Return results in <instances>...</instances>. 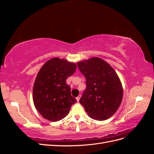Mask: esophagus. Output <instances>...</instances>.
Listing matches in <instances>:
<instances>
[{"label": "esophagus", "mask_w": 154, "mask_h": 154, "mask_svg": "<svg viewBox=\"0 0 154 154\" xmlns=\"http://www.w3.org/2000/svg\"><path fill=\"white\" fill-rule=\"evenodd\" d=\"M80 97H81V95H79L78 97H76V100H77V101H78V102H79V101H80Z\"/></svg>", "instance_id": "1"}]
</instances>
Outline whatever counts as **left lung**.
<instances>
[{"mask_svg":"<svg viewBox=\"0 0 154 154\" xmlns=\"http://www.w3.org/2000/svg\"><path fill=\"white\" fill-rule=\"evenodd\" d=\"M86 78V89L80 103L91 118L109 119L119 107L123 87L114 69L101 58L94 57L77 63Z\"/></svg>","mask_w":154,"mask_h":154,"instance_id":"8db88e82","label":"left lung"}]
</instances>
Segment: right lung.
Masks as SVG:
<instances>
[{
  "label": "right lung",
  "mask_w": 154,
  "mask_h": 154,
  "mask_svg": "<svg viewBox=\"0 0 154 154\" xmlns=\"http://www.w3.org/2000/svg\"><path fill=\"white\" fill-rule=\"evenodd\" d=\"M76 65L67 60L51 58L41 67L32 91L35 108L43 117L58 122L69 114L76 100L71 96L66 79L75 72Z\"/></svg>",
  "instance_id": "right-lung-1"
}]
</instances>
